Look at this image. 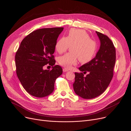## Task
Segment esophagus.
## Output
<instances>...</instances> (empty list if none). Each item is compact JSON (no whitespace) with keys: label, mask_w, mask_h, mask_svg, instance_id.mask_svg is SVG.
Returning a JSON list of instances; mask_svg holds the SVG:
<instances>
[{"label":"esophagus","mask_w":131,"mask_h":131,"mask_svg":"<svg viewBox=\"0 0 131 131\" xmlns=\"http://www.w3.org/2000/svg\"><path fill=\"white\" fill-rule=\"evenodd\" d=\"M62 71H63V72H66L69 71V70H67V69H65V68H64V69H62Z\"/></svg>","instance_id":"esophagus-1"}]
</instances>
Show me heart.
<instances>
[{
  "instance_id": "b5f03b06",
  "label": "heart",
  "mask_w": 131,
  "mask_h": 131,
  "mask_svg": "<svg viewBox=\"0 0 131 131\" xmlns=\"http://www.w3.org/2000/svg\"><path fill=\"white\" fill-rule=\"evenodd\" d=\"M70 46H72L71 53L61 56L59 59V63L67 69L76 65L79 59L83 63L89 62L96 52V42L90 39L86 31L80 29H71L65 37H61L57 41L55 48L59 53H62Z\"/></svg>"
}]
</instances>
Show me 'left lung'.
<instances>
[{
  "mask_svg": "<svg viewBox=\"0 0 131 131\" xmlns=\"http://www.w3.org/2000/svg\"><path fill=\"white\" fill-rule=\"evenodd\" d=\"M100 41V49L95 58L80 67L83 73H75L73 84L75 94L84 99H92L100 96L109 86L116 62V49L110 39L104 34L96 31Z\"/></svg>",
  "mask_w": 131,
  "mask_h": 131,
  "instance_id": "obj_1",
  "label": "left lung"
}]
</instances>
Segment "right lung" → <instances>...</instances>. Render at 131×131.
<instances>
[{"label": "right lung", "instance_id": "obj_1", "mask_svg": "<svg viewBox=\"0 0 131 131\" xmlns=\"http://www.w3.org/2000/svg\"><path fill=\"white\" fill-rule=\"evenodd\" d=\"M64 28H43L34 31L21 42L15 60L17 76L27 92L36 97L52 93L56 79L62 73V68L54 65L53 54L57 40ZM53 66L51 71L44 65Z\"/></svg>", "mask_w": 131, "mask_h": 131}]
</instances>
